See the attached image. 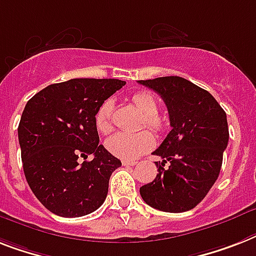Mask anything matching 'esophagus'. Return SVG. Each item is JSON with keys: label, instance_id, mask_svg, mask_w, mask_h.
<instances>
[{"label": "esophagus", "instance_id": "1", "mask_svg": "<svg viewBox=\"0 0 256 256\" xmlns=\"http://www.w3.org/2000/svg\"><path fill=\"white\" fill-rule=\"evenodd\" d=\"M122 164H124V167H132V166H135V164H136V162L135 160H122Z\"/></svg>", "mask_w": 256, "mask_h": 256}]
</instances>
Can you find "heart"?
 <instances>
[{
	"instance_id": "obj_1",
	"label": "heart",
	"mask_w": 256,
	"mask_h": 256,
	"mask_svg": "<svg viewBox=\"0 0 256 256\" xmlns=\"http://www.w3.org/2000/svg\"><path fill=\"white\" fill-rule=\"evenodd\" d=\"M135 108L143 114L144 124L154 132H163L167 121L162 117L159 112V104L152 93L142 90L135 93L132 97ZM113 112L114 101L112 98L105 100L98 106L94 116L96 128L100 132L106 134L113 128ZM155 139L152 134L148 132H140L130 134V132H116L109 136L105 142L108 151L113 154L114 156L121 158L124 160H132L135 158L140 156L142 154L147 152L154 147Z\"/></svg>"
}]
</instances>
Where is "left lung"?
Returning <instances> with one entry per match:
<instances>
[{
    "label": "left lung",
    "mask_w": 256,
    "mask_h": 256,
    "mask_svg": "<svg viewBox=\"0 0 256 256\" xmlns=\"http://www.w3.org/2000/svg\"><path fill=\"white\" fill-rule=\"evenodd\" d=\"M138 82L160 94L172 128L152 152L163 159L155 162L159 174L140 186V196L158 210H190L204 200L221 171L229 142L225 110L208 90L186 78L166 76Z\"/></svg>",
    "instance_id": "obj_1"
}]
</instances>
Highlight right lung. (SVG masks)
Wrapping results in <instances>:
<instances>
[{
	"label": "right lung",
	"instance_id": "add662e5",
	"mask_svg": "<svg viewBox=\"0 0 256 256\" xmlns=\"http://www.w3.org/2000/svg\"><path fill=\"white\" fill-rule=\"evenodd\" d=\"M126 84L117 78H72L51 84L27 101L18 139L24 172L35 197L60 217L97 210L109 178L122 163L102 144L94 116ZM94 155L81 164L78 157Z\"/></svg>",
	"mask_w": 256,
	"mask_h": 256
}]
</instances>
